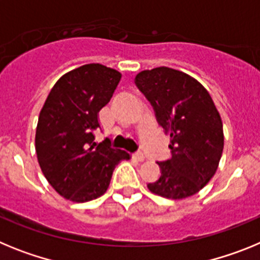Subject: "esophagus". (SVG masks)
Returning <instances> with one entry per match:
<instances>
[{
    "label": "esophagus",
    "instance_id": "obj_1",
    "mask_svg": "<svg viewBox=\"0 0 260 260\" xmlns=\"http://www.w3.org/2000/svg\"><path fill=\"white\" fill-rule=\"evenodd\" d=\"M133 157H134L135 160H138V161H143L144 160V155H143V152H141V151L135 152L134 155H133Z\"/></svg>",
    "mask_w": 260,
    "mask_h": 260
}]
</instances>
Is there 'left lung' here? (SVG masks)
Segmentation results:
<instances>
[{"label":"left lung","mask_w":260,"mask_h":260,"mask_svg":"<svg viewBox=\"0 0 260 260\" xmlns=\"http://www.w3.org/2000/svg\"><path fill=\"white\" fill-rule=\"evenodd\" d=\"M135 84L171 135L172 156L157 162L161 174L147 187L168 199L197 194L216 173L224 148L221 117L210 93L190 75L165 66L141 71Z\"/></svg>","instance_id":"obj_1"}]
</instances>
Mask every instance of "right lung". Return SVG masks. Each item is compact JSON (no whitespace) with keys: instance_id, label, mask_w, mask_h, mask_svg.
<instances>
[{"instance_id":"obj_1","label":"right lung","mask_w":260,"mask_h":260,"mask_svg":"<svg viewBox=\"0 0 260 260\" xmlns=\"http://www.w3.org/2000/svg\"><path fill=\"white\" fill-rule=\"evenodd\" d=\"M121 73L88 63L62 75L50 89L39 116L35 146L39 164L53 189L83 203L107 191L114 168L128 160L109 139L96 146L98 114L109 103Z\"/></svg>"}]
</instances>
